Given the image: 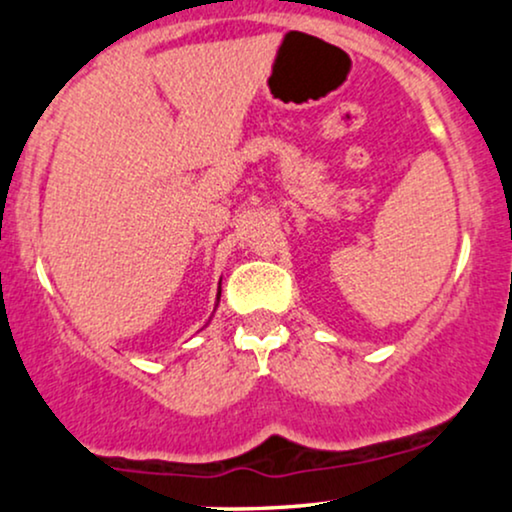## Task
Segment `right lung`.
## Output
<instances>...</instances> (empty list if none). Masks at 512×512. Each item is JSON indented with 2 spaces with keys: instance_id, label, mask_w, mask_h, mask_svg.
Instances as JSON below:
<instances>
[{
  "instance_id": "1",
  "label": "right lung",
  "mask_w": 512,
  "mask_h": 512,
  "mask_svg": "<svg viewBox=\"0 0 512 512\" xmlns=\"http://www.w3.org/2000/svg\"><path fill=\"white\" fill-rule=\"evenodd\" d=\"M219 301H221V284H219V293H216V305H219Z\"/></svg>"
}]
</instances>
